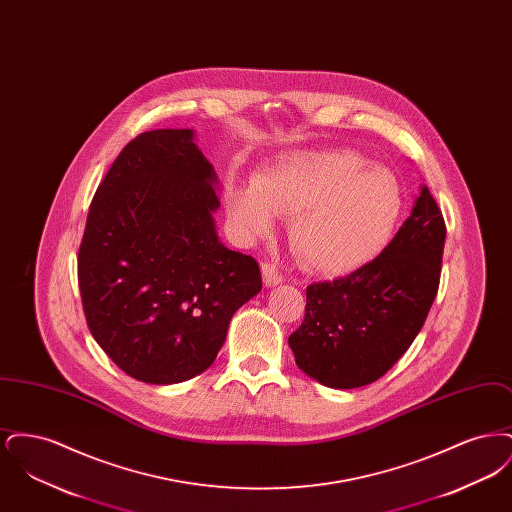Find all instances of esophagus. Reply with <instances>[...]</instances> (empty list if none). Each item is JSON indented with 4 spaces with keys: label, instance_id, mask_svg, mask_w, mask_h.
Returning a JSON list of instances; mask_svg holds the SVG:
<instances>
[{
    "label": "esophagus",
    "instance_id": "esophagus-1",
    "mask_svg": "<svg viewBox=\"0 0 512 512\" xmlns=\"http://www.w3.org/2000/svg\"><path fill=\"white\" fill-rule=\"evenodd\" d=\"M261 270H263V278H265V284H267V286H278V284L284 282V276L274 268V265L263 263Z\"/></svg>",
    "mask_w": 512,
    "mask_h": 512
}]
</instances>
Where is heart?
<instances>
[{
	"label": "heart",
	"mask_w": 512,
	"mask_h": 512,
	"mask_svg": "<svg viewBox=\"0 0 512 512\" xmlns=\"http://www.w3.org/2000/svg\"><path fill=\"white\" fill-rule=\"evenodd\" d=\"M403 205L397 176L351 149L284 153L253 184L228 194L230 220L249 240L268 236L278 217H293V253L320 276H343L376 259Z\"/></svg>",
	"instance_id": "1"
}]
</instances>
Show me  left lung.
I'll return each mask as SVG.
<instances>
[{
  "label": "left lung",
  "instance_id": "8db88e82",
  "mask_svg": "<svg viewBox=\"0 0 512 512\" xmlns=\"http://www.w3.org/2000/svg\"><path fill=\"white\" fill-rule=\"evenodd\" d=\"M445 222L422 184L411 217L365 267L311 284L303 324L290 336L295 365L322 386L376 382L418 336L436 299Z\"/></svg>",
  "mask_w": 512,
  "mask_h": 512
}]
</instances>
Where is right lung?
Returning <instances> with one entry per match:
<instances>
[{"instance_id": "add662e5", "label": "right lung", "mask_w": 512, "mask_h": 512, "mask_svg": "<svg viewBox=\"0 0 512 512\" xmlns=\"http://www.w3.org/2000/svg\"><path fill=\"white\" fill-rule=\"evenodd\" d=\"M194 138L165 128L124 147L78 251L94 340L128 376L157 386L213 365L234 313L263 288L257 261L219 240V178Z\"/></svg>"}]
</instances>
